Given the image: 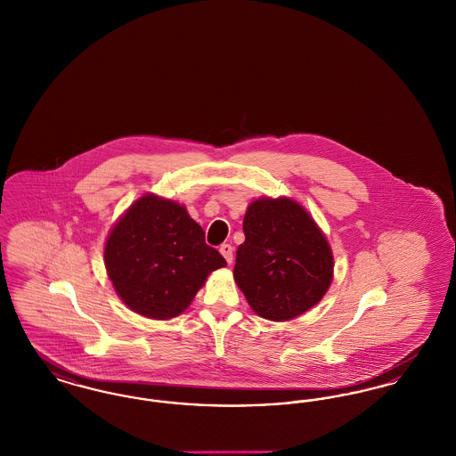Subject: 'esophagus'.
Listing matches in <instances>:
<instances>
[{"mask_svg":"<svg viewBox=\"0 0 456 456\" xmlns=\"http://www.w3.org/2000/svg\"><path fill=\"white\" fill-rule=\"evenodd\" d=\"M220 253H222V256L225 258L227 263H232V258H234V248H232L231 244H222V246H220Z\"/></svg>","mask_w":456,"mask_h":456,"instance_id":"1","label":"esophagus"}]
</instances>
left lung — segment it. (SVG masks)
Segmentation results:
<instances>
[{"label":"left lung","mask_w":456,"mask_h":456,"mask_svg":"<svg viewBox=\"0 0 456 456\" xmlns=\"http://www.w3.org/2000/svg\"><path fill=\"white\" fill-rule=\"evenodd\" d=\"M234 279L251 309L265 320L287 322L325 296L333 256L323 232L289 198L253 201L242 222Z\"/></svg>","instance_id":"left-lung-1"}]
</instances>
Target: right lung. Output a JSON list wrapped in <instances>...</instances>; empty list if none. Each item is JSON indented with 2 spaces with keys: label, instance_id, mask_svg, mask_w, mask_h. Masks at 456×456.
Segmentation results:
<instances>
[{
  "label": "right lung",
  "instance_id": "right-lung-1",
  "mask_svg": "<svg viewBox=\"0 0 456 456\" xmlns=\"http://www.w3.org/2000/svg\"><path fill=\"white\" fill-rule=\"evenodd\" d=\"M104 260L123 303L153 320L183 313L207 277L227 265L184 207L153 195L134 201L114 225Z\"/></svg>",
  "mask_w": 456,
  "mask_h": 456
}]
</instances>
